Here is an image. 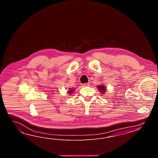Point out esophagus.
Here are the masks:
<instances>
[{"instance_id": "obj_1", "label": "esophagus", "mask_w": 158, "mask_h": 158, "mask_svg": "<svg viewBox=\"0 0 158 158\" xmlns=\"http://www.w3.org/2000/svg\"><path fill=\"white\" fill-rule=\"evenodd\" d=\"M89 83H85V84H83V87H87V86H89Z\"/></svg>"}]
</instances>
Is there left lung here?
Returning a JSON list of instances; mask_svg holds the SVG:
<instances>
[{
    "instance_id": "obj_1",
    "label": "left lung",
    "mask_w": 158,
    "mask_h": 158,
    "mask_svg": "<svg viewBox=\"0 0 158 158\" xmlns=\"http://www.w3.org/2000/svg\"><path fill=\"white\" fill-rule=\"evenodd\" d=\"M98 88L99 89V91H100V93H102V94H103V93L106 92V89L104 87V86L103 85H99L98 86Z\"/></svg>"
}]
</instances>
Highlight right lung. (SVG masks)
I'll return each instance as SVG.
<instances>
[{"mask_svg":"<svg viewBox=\"0 0 158 158\" xmlns=\"http://www.w3.org/2000/svg\"><path fill=\"white\" fill-rule=\"evenodd\" d=\"M73 89H69V94H71L72 93H73Z\"/></svg>","mask_w":158,"mask_h":158,"instance_id":"1","label":"right lung"}]
</instances>
